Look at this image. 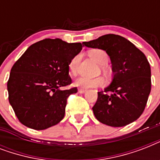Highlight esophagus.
Here are the masks:
<instances>
[{"label": "esophagus", "mask_w": 160, "mask_h": 160, "mask_svg": "<svg viewBox=\"0 0 160 160\" xmlns=\"http://www.w3.org/2000/svg\"><path fill=\"white\" fill-rule=\"evenodd\" d=\"M86 89H83V88H80L79 90H78V92L80 93V94H84L85 92H86Z\"/></svg>", "instance_id": "esophagus-1"}]
</instances>
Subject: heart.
I'll return each instance as SVG.
<instances>
[{"mask_svg": "<svg viewBox=\"0 0 160 160\" xmlns=\"http://www.w3.org/2000/svg\"><path fill=\"white\" fill-rule=\"evenodd\" d=\"M89 56L100 66H105L108 64V61H109V57H108L106 52L103 50H100V49L90 50L89 51ZM80 60V55H75V57H73L70 60L69 65H68L70 75H75L77 74L78 65H79ZM104 84H105V80L102 77L90 78L86 77V76H80V77L77 78L75 81V86L83 88V89L99 87V86H102Z\"/></svg>", "mask_w": 160, "mask_h": 160, "instance_id": "heart-1", "label": "heart"}]
</instances>
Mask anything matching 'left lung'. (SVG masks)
Masks as SVG:
<instances>
[{
	"instance_id": "obj_1",
	"label": "left lung",
	"mask_w": 160,
	"mask_h": 160,
	"mask_svg": "<svg viewBox=\"0 0 160 160\" xmlns=\"http://www.w3.org/2000/svg\"><path fill=\"white\" fill-rule=\"evenodd\" d=\"M83 46L106 51L111 60L113 80L98 92L92 109L102 124L122 127L135 121L144 112L151 90V70L146 56L134 44L108 34Z\"/></svg>"
}]
</instances>
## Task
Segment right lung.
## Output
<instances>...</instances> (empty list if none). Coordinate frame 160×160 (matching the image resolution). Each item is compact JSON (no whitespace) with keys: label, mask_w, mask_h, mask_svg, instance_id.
<instances>
[{"label":"right lung","mask_w":160,"mask_h":160,"mask_svg":"<svg viewBox=\"0 0 160 160\" xmlns=\"http://www.w3.org/2000/svg\"><path fill=\"white\" fill-rule=\"evenodd\" d=\"M81 50V43L45 39L31 45L14 64L7 90L21 124L42 130L62 120L67 98L77 88H61L71 84L68 65Z\"/></svg>","instance_id":"1"}]
</instances>
